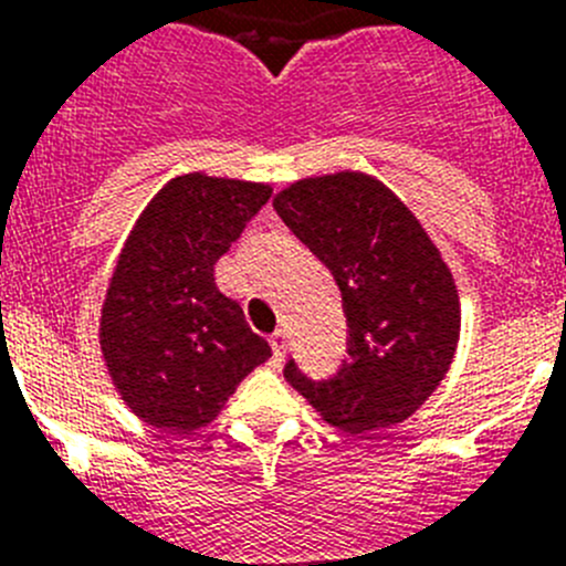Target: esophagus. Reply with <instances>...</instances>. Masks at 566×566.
I'll use <instances>...</instances> for the list:
<instances>
[{
	"label": "esophagus",
	"instance_id": "esophagus-1",
	"mask_svg": "<svg viewBox=\"0 0 566 566\" xmlns=\"http://www.w3.org/2000/svg\"><path fill=\"white\" fill-rule=\"evenodd\" d=\"M269 343H272V352H274V359H283V352H286V332L283 328H277V332L269 337Z\"/></svg>",
	"mask_w": 566,
	"mask_h": 566
}]
</instances>
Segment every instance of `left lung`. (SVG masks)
I'll return each mask as SVG.
<instances>
[{
	"label": "left lung",
	"mask_w": 566,
	"mask_h": 566,
	"mask_svg": "<svg viewBox=\"0 0 566 566\" xmlns=\"http://www.w3.org/2000/svg\"><path fill=\"white\" fill-rule=\"evenodd\" d=\"M289 229L343 292L348 359L312 379L289 359L283 377L345 433L411 417L437 391L459 343V294L442 254L391 189L363 172L303 178L274 198Z\"/></svg>",
	"instance_id": "left-lung-1"
}]
</instances>
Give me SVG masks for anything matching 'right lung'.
I'll return each instance as SVG.
<instances>
[{
    "instance_id": "add662e5",
    "label": "right lung",
    "mask_w": 566,
    "mask_h": 566,
    "mask_svg": "<svg viewBox=\"0 0 566 566\" xmlns=\"http://www.w3.org/2000/svg\"><path fill=\"white\" fill-rule=\"evenodd\" d=\"M269 198L266 184L189 172L135 221L104 297L98 339L113 385L153 428L198 431L272 357L243 308L214 283V263Z\"/></svg>"
}]
</instances>
